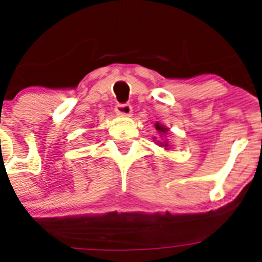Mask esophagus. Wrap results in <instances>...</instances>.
I'll return each mask as SVG.
<instances>
[{
  "instance_id": "1",
  "label": "esophagus",
  "mask_w": 262,
  "mask_h": 262,
  "mask_svg": "<svg viewBox=\"0 0 262 262\" xmlns=\"http://www.w3.org/2000/svg\"><path fill=\"white\" fill-rule=\"evenodd\" d=\"M115 113L120 117H129L131 113H133V107L129 103H118L115 106Z\"/></svg>"
}]
</instances>
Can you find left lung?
Returning a JSON list of instances; mask_svg holds the SVG:
<instances>
[{
  "label": "left lung",
  "instance_id": "8db88e82",
  "mask_svg": "<svg viewBox=\"0 0 262 262\" xmlns=\"http://www.w3.org/2000/svg\"><path fill=\"white\" fill-rule=\"evenodd\" d=\"M155 127H156V129H157V131H159L160 134H165L166 131H168V128H165V127L161 126V124H160V123H156V126H155ZM157 144L161 145V147H168V143H166V142H164V143L157 142Z\"/></svg>",
  "mask_w": 262,
  "mask_h": 262
}]
</instances>
